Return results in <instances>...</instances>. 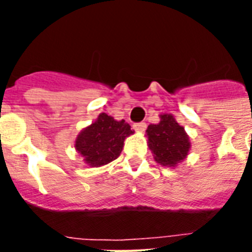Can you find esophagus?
<instances>
[{"instance_id":"34e87169","label":"esophagus","mask_w":252,"mask_h":252,"mask_svg":"<svg viewBox=\"0 0 252 252\" xmlns=\"http://www.w3.org/2000/svg\"><path fill=\"white\" fill-rule=\"evenodd\" d=\"M133 130L142 132V131L146 130V124L145 122H136V124H133Z\"/></svg>"}]
</instances>
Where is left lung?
Instances as JSON below:
<instances>
[{
    "mask_svg": "<svg viewBox=\"0 0 252 252\" xmlns=\"http://www.w3.org/2000/svg\"><path fill=\"white\" fill-rule=\"evenodd\" d=\"M149 148L160 165L174 166L186 159L190 142L184 128L171 115H161L158 125H150L146 130Z\"/></svg>",
    "mask_w": 252,
    "mask_h": 252,
    "instance_id": "left-lung-1",
    "label": "left lung"
}]
</instances>
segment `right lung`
<instances>
[{
    "label": "right lung",
    "mask_w": 252,
    "mask_h": 252,
    "mask_svg": "<svg viewBox=\"0 0 252 252\" xmlns=\"http://www.w3.org/2000/svg\"><path fill=\"white\" fill-rule=\"evenodd\" d=\"M133 133L131 126L101 113L97 121L84 128L75 140V150L84 157L91 166L106 165L117 159L124 148L125 139Z\"/></svg>",
    "instance_id": "right-lung-1"
}]
</instances>
